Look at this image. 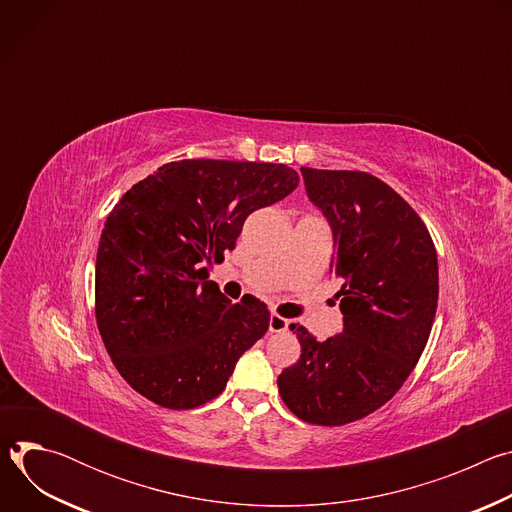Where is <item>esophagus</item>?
<instances>
[{"label": "esophagus", "mask_w": 512, "mask_h": 512, "mask_svg": "<svg viewBox=\"0 0 512 512\" xmlns=\"http://www.w3.org/2000/svg\"><path fill=\"white\" fill-rule=\"evenodd\" d=\"M289 328V320L277 316V314H271L269 318V332H285Z\"/></svg>", "instance_id": "obj_1"}]
</instances>
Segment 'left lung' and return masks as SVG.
Returning <instances> with one entry per match:
<instances>
[{"label":"left lung","instance_id":"8db88e82","mask_svg":"<svg viewBox=\"0 0 512 512\" xmlns=\"http://www.w3.org/2000/svg\"><path fill=\"white\" fill-rule=\"evenodd\" d=\"M300 172L332 231L342 332L320 342L291 324L302 356L277 387L291 413L332 427L371 415L401 389L427 344L440 277L423 221L391 186L367 172Z\"/></svg>","mask_w":512,"mask_h":512}]
</instances>
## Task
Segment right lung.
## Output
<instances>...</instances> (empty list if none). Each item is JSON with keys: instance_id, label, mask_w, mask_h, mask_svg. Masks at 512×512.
I'll return each instance as SVG.
<instances>
[{"instance_id": "right-lung-1", "label": "right lung", "mask_w": 512, "mask_h": 512, "mask_svg": "<svg viewBox=\"0 0 512 512\" xmlns=\"http://www.w3.org/2000/svg\"><path fill=\"white\" fill-rule=\"evenodd\" d=\"M283 164H164L115 204L95 265V312L119 375L145 399L194 409L221 395L235 364L269 328L253 296L231 304L208 279L245 218L294 192Z\"/></svg>"}]
</instances>
